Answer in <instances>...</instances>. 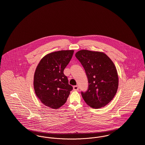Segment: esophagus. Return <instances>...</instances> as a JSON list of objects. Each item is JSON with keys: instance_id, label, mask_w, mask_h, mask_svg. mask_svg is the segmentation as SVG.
<instances>
[{"instance_id": "34e87169", "label": "esophagus", "mask_w": 145, "mask_h": 145, "mask_svg": "<svg viewBox=\"0 0 145 145\" xmlns=\"http://www.w3.org/2000/svg\"><path fill=\"white\" fill-rule=\"evenodd\" d=\"M73 89H74V91H77V90H78V89H79V87H78V86H73Z\"/></svg>"}]
</instances>
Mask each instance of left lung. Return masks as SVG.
<instances>
[{
	"mask_svg": "<svg viewBox=\"0 0 145 145\" xmlns=\"http://www.w3.org/2000/svg\"><path fill=\"white\" fill-rule=\"evenodd\" d=\"M75 56L88 78V89L81 92L83 99L93 108L105 107L112 100L118 89V77L114 63L102 52L81 50Z\"/></svg>",
	"mask_w": 145,
	"mask_h": 145,
	"instance_id": "left-lung-1",
	"label": "left lung"
}]
</instances>
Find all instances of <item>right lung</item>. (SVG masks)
Segmentation results:
<instances>
[{
	"instance_id": "obj_1",
	"label": "right lung",
	"mask_w": 145,
	"mask_h": 145,
	"mask_svg": "<svg viewBox=\"0 0 145 145\" xmlns=\"http://www.w3.org/2000/svg\"><path fill=\"white\" fill-rule=\"evenodd\" d=\"M73 53V50H67L49 53L38 65L34 76V91L46 106L53 109L59 108L73 89L63 71Z\"/></svg>"
}]
</instances>
